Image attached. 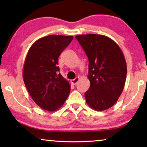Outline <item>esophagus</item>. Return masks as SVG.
<instances>
[{
	"label": "esophagus",
	"instance_id": "1",
	"mask_svg": "<svg viewBox=\"0 0 147 147\" xmlns=\"http://www.w3.org/2000/svg\"><path fill=\"white\" fill-rule=\"evenodd\" d=\"M79 80H80V78L79 77H76L75 79L71 80V84H73V85H76V84L78 82V81H79Z\"/></svg>",
	"mask_w": 147,
	"mask_h": 147
}]
</instances>
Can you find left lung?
Segmentation results:
<instances>
[{
  "label": "left lung",
  "instance_id": "left-lung-1",
  "mask_svg": "<svg viewBox=\"0 0 147 147\" xmlns=\"http://www.w3.org/2000/svg\"><path fill=\"white\" fill-rule=\"evenodd\" d=\"M89 60V90L85 92L88 106L103 111L112 107L122 94L127 67L119 46L102 35L76 36Z\"/></svg>",
  "mask_w": 147,
  "mask_h": 147
}]
</instances>
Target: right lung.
<instances>
[{"mask_svg": "<svg viewBox=\"0 0 147 147\" xmlns=\"http://www.w3.org/2000/svg\"><path fill=\"white\" fill-rule=\"evenodd\" d=\"M73 36L51 35L36 41L24 63V83L33 101L48 111L61 107L70 92V85L59 73L58 57Z\"/></svg>", "mask_w": 147, "mask_h": 147, "instance_id": "obj_1", "label": "right lung"}]
</instances>
